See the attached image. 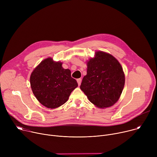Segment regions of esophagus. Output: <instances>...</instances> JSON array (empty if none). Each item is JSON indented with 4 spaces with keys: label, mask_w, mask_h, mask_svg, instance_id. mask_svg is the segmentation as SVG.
<instances>
[{
    "label": "esophagus",
    "mask_w": 157,
    "mask_h": 157,
    "mask_svg": "<svg viewBox=\"0 0 157 157\" xmlns=\"http://www.w3.org/2000/svg\"><path fill=\"white\" fill-rule=\"evenodd\" d=\"M77 82H78V85L79 86H80L81 85V79H77Z\"/></svg>",
    "instance_id": "34e87169"
}]
</instances>
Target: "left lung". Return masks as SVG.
Masks as SVG:
<instances>
[{"mask_svg": "<svg viewBox=\"0 0 157 157\" xmlns=\"http://www.w3.org/2000/svg\"><path fill=\"white\" fill-rule=\"evenodd\" d=\"M87 75L80 89L89 101L100 109L113 106L119 99L125 84V75L119 61L112 55L95 52L86 61Z\"/></svg>", "mask_w": 157, "mask_h": 157, "instance_id": "8db88e82", "label": "left lung"}]
</instances>
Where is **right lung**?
Returning <instances> with one entry per match:
<instances>
[{"mask_svg": "<svg viewBox=\"0 0 157 157\" xmlns=\"http://www.w3.org/2000/svg\"><path fill=\"white\" fill-rule=\"evenodd\" d=\"M62 62L52 58L43 59L32 72L30 81L32 92L43 105L49 109L60 107L68 100L78 86L71 71L64 69Z\"/></svg>", "mask_w": 157, "mask_h": 157, "instance_id": "obj_1", "label": "right lung"}]
</instances>
